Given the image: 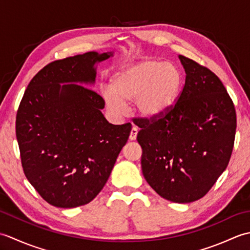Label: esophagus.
Here are the masks:
<instances>
[{"label": "esophagus", "instance_id": "obj_1", "mask_svg": "<svg viewBox=\"0 0 250 250\" xmlns=\"http://www.w3.org/2000/svg\"><path fill=\"white\" fill-rule=\"evenodd\" d=\"M137 133H139V129H137L136 126H133V128H132V130H131V133H130V140L131 141L136 140Z\"/></svg>", "mask_w": 250, "mask_h": 250}]
</instances>
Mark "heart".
<instances>
[{
	"label": "heart",
	"mask_w": 250,
	"mask_h": 250,
	"mask_svg": "<svg viewBox=\"0 0 250 250\" xmlns=\"http://www.w3.org/2000/svg\"><path fill=\"white\" fill-rule=\"evenodd\" d=\"M182 75L176 65L159 60H143L117 72L110 87L102 91L111 115L125 113V103L133 101L134 110L144 118H159L177 100Z\"/></svg>",
	"instance_id": "1"
}]
</instances>
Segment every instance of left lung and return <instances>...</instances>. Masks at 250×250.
<instances>
[{
    "label": "left lung",
    "instance_id": "obj_1",
    "mask_svg": "<svg viewBox=\"0 0 250 250\" xmlns=\"http://www.w3.org/2000/svg\"><path fill=\"white\" fill-rule=\"evenodd\" d=\"M185 86L166 115L137 119L142 171L163 199L190 203L208 192L230 161L234 145V104L215 74L178 56Z\"/></svg>",
    "mask_w": 250,
    "mask_h": 250
}]
</instances>
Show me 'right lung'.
<instances>
[{
  "label": "right lung",
  "instance_id": "add662e5",
  "mask_svg": "<svg viewBox=\"0 0 250 250\" xmlns=\"http://www.w3.org/2000/svg\"><path fill=\"white\" fill-rule=\"evenodd\" d=\"M113 52L68 57L32 78L16 118L21 163L30 184L50 205L91 202L107 182L132 125H111L93 90L97 65Z\"/></svg>",
  "mask_w": 250,
  "mask_h": 250
}]
</instances>
